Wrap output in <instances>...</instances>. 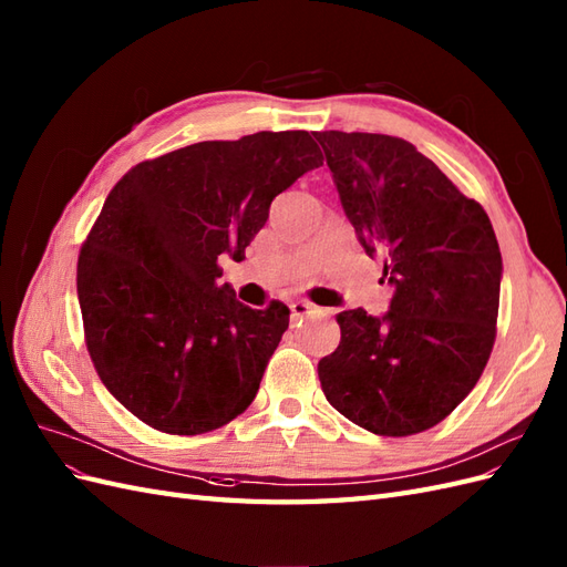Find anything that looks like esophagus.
<instances>
[{
  "instance_id": "34e87169",
  "label": "esophagus",
  "mask_w": 567,
  "mask_h": 567,
  "mask_svg": "<svg viewBox=\"0 0 567 567\" xmlns=\"http://www.w3.org/2000/svg\"><path fill=\"white\" fill-rule=\"evenodd\" d=\"M290 312H293V317H296V319H302V317H321V315H327L324 310L317 308V305H312V302H308V300H296V302H290Z\"/></svg>"
}]
</instances>
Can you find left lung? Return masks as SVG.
<instances>
[{
    "label": "left lung",
    "mask_w": 567,
    "mask_h": 567,
    "mask_svg": "<svg viewBox=\"0 0 567 567\" xmlns=\"http://www.w3.org/2000/svg\"><path fill=\"white\" fill-rule=\"evenodd\" d=\"M364 252L384 257L391 310L336 315L341 343L317 364L343 417L379 436L446 420L496 341L501 250L484 207L417 147L381 133H315Z\"/></svg>",
    "instance_id": "left-lung-1"
}]
</instances>
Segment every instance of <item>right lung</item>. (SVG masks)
I'll return each mask as SVG.
<instances>
[{
	"label": "right lung",
	"instance_id": "right-lung-1",
	"mask_svg": "<svg viewBox=\"0 0 567 567\" xmlns=\"http://www.w3.org/2000/svg\"><path fill=\"white\" fill-rule=\"evenodd\" d=\"M308 131L205 141L124 174L90 228L75 286L90 360L116 401L174 436L219 430L252 403L290 310H252L219 284L274 197L321 166Z\"/></svg>",
	"mask_w": 567,
	"mask_h": 567
}]
</instances>
